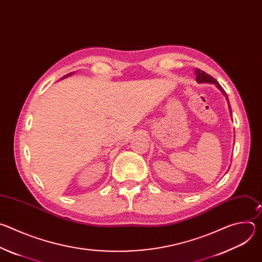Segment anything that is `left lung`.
I'll return each instance as SVG.
<instances>
[{"label": "left lung", "instance_id": "8db88e82", "mask_svg": "<svg viewBox=\"0 0 262 262\" xmlns=\"http://www.w3.org/2000/svg\"><path fill=\"white\" fill-rule=\"evenodd\" d=\"M195 73H196V81L198 82V83H209V84H214L220 90H221V92L226 96V99H227V101H228V103H229V99H228V96H227V94H226V92H225V90H224L223 88H222V86L216 82V80L215 79H213L211 76H209L208 73H206L205 71H203V70H200L199 68H196V71H195ZM229 110H230V113H231V116H232V112H231V106H230V103H229Z\"/></svg>", "mask_w": 262, "mask_h": 262}]
</instances>
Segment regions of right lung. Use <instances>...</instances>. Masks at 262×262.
<instances>
[{
    "mask_svg": "<svg viewBox=\"0 0 262 262\" xmlns=\"http://www.w3.org/2000/svg\"><path fill=\"white\" fill-rule=\"evenodd\" d=\"M72 73H73V72H70V73H68V74H67V76H64V77H63V78H62V79H64V78H67V77H69V76H71V74H72Z\"/></svg>",
    "mask_w": 262,
    "mask_h": 262,
    "instance_id": "1",
    "label": "right lung"
}]
</instances>
